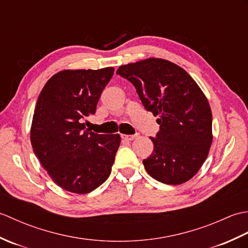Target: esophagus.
<instances>
[{"label": "esophagus", "instance_id": "esophagus-1", "mask_svg": "<svg viewBox=\"0 0 248 248\" xmlns=\"http://www.w3.org/2000/svg\"><path fill=\"white\" fill-rule=\"evenodd\" d=\"M139 134H133V135H127V134H121V138L125 140H133L138 138Z\"/></svg>", "mask_w": 248, "mask_h": 248}]
</instances>
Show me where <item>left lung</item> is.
Returning a JSON list of instances; mask_svg holds the SVG:
<instances>
[{
	"label": "left lung",
	"mask_w": 248,
	"mask_h": 248,
	"mask_svg": "<svg viewBox=\"0 0 248 248\" xmlns=\"http://www.w3.org/2000/svg\"><path fill=\"white\" fill-rule=\"evenodd\" d=\"M117 75L133 84L147 110L159 116L154 152L143 160L155 180L178 186L202 166L212 144V112L207 97L188 73L163 59L120 66Z\"/></svg>",
	"instance_id": "8db88e82"
}]
</instances>
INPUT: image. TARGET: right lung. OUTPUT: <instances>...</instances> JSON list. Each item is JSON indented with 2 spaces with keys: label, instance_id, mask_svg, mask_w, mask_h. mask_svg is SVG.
I'll return each mask as SVG.
<instances>
[{
  "label": "right lung",
  "instance_id": "right-lung-1",
  "mask_svg": "<svg viewBox=\"0 0 248 248\" xmlns=\"http://www.w3.org/2000/svg\"><path fill=\"white\" fill-rule=\"evenodd\" d=\"M113 73V67L60 71L49 78L37 100L31 147L52 180L68 192H92L112 171L120 135L88 132L83 120L96 112Z\"/></svg>",
  "mask_w": 248,
  "mask_h": 248
}]
</instances>
